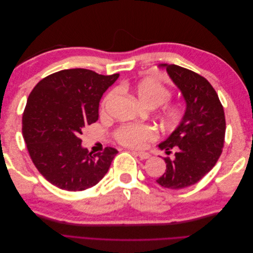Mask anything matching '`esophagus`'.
Returning a JSON list of instances; mask_svg holds the SVG:
<instances>
[{
	"instance_id": "esophagus-1",
	"label": "esophagus",
	"mask_w": 253,
	"mask_h": 253,
	"mask_svg": "<svg viewBox=\"0 0 253 253\" xmlns=\"http://www.w3.org/2000/svg\"><path fill=\"white\" fill-rule=\"evenodd\" d=\"M136 154L139 156V158L140 159H142V160H144V159H149L150 157H151V155L149 154V153H147V152H136Z\"/></svg>"
}]
</instances>
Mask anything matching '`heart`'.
I'll return each instance as SVG.
<instances>
[{"instance_id":"b5f03b06","label":"heart","mask_w":253,"mask_h":253,"mask_svg":"<svg viewBox=\"0 0 253 253\" xmlns=\"http://www.w3.org/2000/svg\"><path fill=\"white\" fill-rule=\"evenodd\" d=\"M126 86L133 89L137 97L144 104L151 108L160 106V113L167 126H174L178 125L185 117L183 106L178 102H169L172 91L160 82L147 78L138 81L136 84H127ZM116 93V89H112L104 97L102 111H105L106 106ZM157 128L149 125H125L115 132V138L120 144L135 149L145 147L148 142L157 139Z\"/></svg>"}]
</instances>
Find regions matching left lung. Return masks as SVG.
Returning <instances> with one entry per match:
<instances>
[{"label": "left lung", "mask_w": 253, "mask_h": 253, "mask_svg": "<svg viewBox=\"0 0 253 253\" xmlns=\"http://www.w3.org/2000/svg\"><path fill=\"white\" fill-rule=\"evenodd\" d=\"M186 101L185 117L158 147L167 153L176 148L174 159L165 158L167 170L156 180L168 189L194 185L215 166L223 152L226 120L224 108L210 82L175 64H160Z\"/></svg>", "instance_id": "left-lung-1"}]
</instances>
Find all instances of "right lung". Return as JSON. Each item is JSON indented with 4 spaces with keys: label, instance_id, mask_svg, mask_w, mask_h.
<instances>
[{
    "label": "right lung",
    "instance_id": "obj_1",
    "mask_svg": "<svg viewBox=\"0 0 253 253\" xmlns=\"http://www.w3.org/2000/svg\"><path fill=\"white\" fill-rule=\"evenodd\" d=\"M118 77L72 68L47 76L32 90L22 118L23 138L38 171L51 185L83 191L109 171L118 151L108 147L91 154L80 137L98 120L100 99Z\"/></svg>",
    "mask_w": 253,
    "mask_h": 253
}]
</instances>
